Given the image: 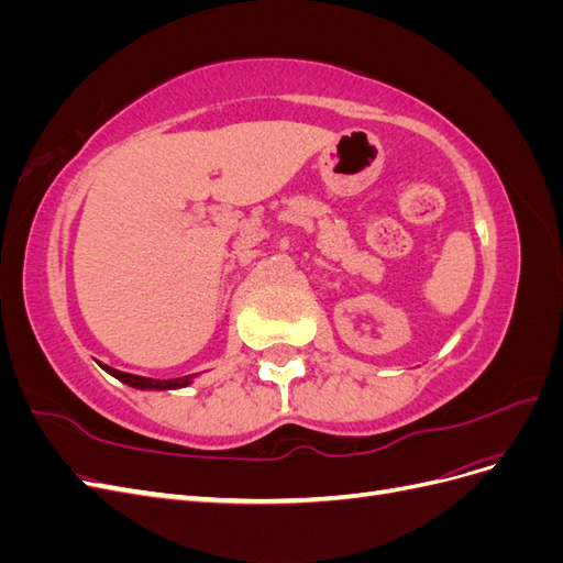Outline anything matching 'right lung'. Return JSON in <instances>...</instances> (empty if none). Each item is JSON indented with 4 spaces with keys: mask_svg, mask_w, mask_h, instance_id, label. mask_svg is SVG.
Listing matches in <instances>:
<instances>
[{
    "mask_svg": "<svg viewBox=\"0 0 563 563\" xmlns=\"http://www.w3.org/2000/svg\"><path fill=\"white\" fill-rule=\"evenodd\" d=\"M100 366H103L117 380H122L135 389H178V387H187L195 378V376H183V378H172V380H155V378H143V376H133V373L110 368L106 364H100Z\"/></svg>",
    "mask_w": 563,
    "mask_h": 563,
    "instance_id": "right-lung-1",
    "label": "right lung"
}]
</instances>
